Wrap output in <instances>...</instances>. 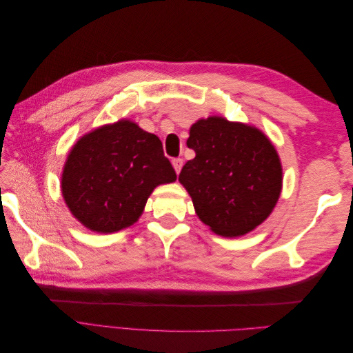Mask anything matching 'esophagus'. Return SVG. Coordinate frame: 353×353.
Returning <instances> with one entry per match:
<instances>
[{"instance_id": "1", "label": "esophagus", "mask_w": 353, "mask_h": 353, "mask_svg": "<svg viewBox=\"0 0 353 353\" xmlns=\"http://www.w3.org/2000/svg\"><path fill=\"white\" fill-rule=\"evenodd\" d=\"M172 165H174L175 172H176V174H179L181 168H183V165H184V160L181 159V157H176V159H174V160H172Z\"/></svg>"}]
</instances>
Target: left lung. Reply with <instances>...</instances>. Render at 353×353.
<instances>
[{
    "label": "left lung",
    "instance_id": "left-lung-1",
    "mask_svg": "<svg viewBox=\"0 0 353 353\" xmlns=\"http://www.w3.org/2000/svg\"><path fill=\"white\" fill-rule=\"evenodd\" d=\"M187 145L196 157L181 169L179 183L213 232L243 236L270 216L281 193L283 170L265 134L212 116L191 126Z\"/></svg>",
    "mask_w": 353,
    "mask_h": 353
}]
</instances>
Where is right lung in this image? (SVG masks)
<instances>
[{"label":"right lung","instance_id":"obj_1","mask_svg":"<svg viewBox=\"0 0 353 353\" xmlns=\"http://www.w3.org/2000/svg\"><path fill=\"white\" fill-rule=\"evenodd\" d=\"M176 174L162 141L130 121L99 128L73 145L61 191L73 216L97 232L132 225L148 196Z\"/></svg>","mask_w":353,"mask_h":353}]
</instances>
